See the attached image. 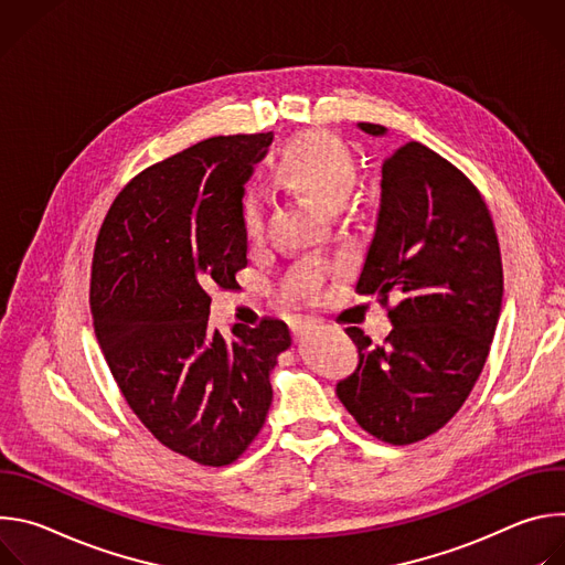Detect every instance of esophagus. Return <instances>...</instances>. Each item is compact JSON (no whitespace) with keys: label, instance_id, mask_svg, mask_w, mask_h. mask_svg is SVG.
I'll return each mask as SVG.
<instances>
[{"label":"esophagus","instance_id":"1","mask_svg":"<svg viewBox=\"0 0 565 565\" xmlns=\"http://www.w3.org/2000/svg\"><path fill=\"white\" fill-rule=\"evenodd\" d=\"M312 333H315V324H312V321H297V324L292 327V335H295L299 342L308 340Z\"/></svg>","mask_w":565,"mask_h":565}]
</instances>
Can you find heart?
Returning a JSON list of instances; mask_svg holds the SVG:
<instances>
[{
  "mask_svg": "<svg viewBox=\"0 0 565 565\" xmlns=\"http://www.w3.org/2000/svg\"><path fill=\"white\" fill-rule=\"evenodd\" d=\"M277 172L284 183L329 210H340L358 183L353 153L329 134H308L290 142ZM241 221L250 244H259L266 230V207L259 192L250 190L244 196Z\"/></svg>",
  "mask_w": 565,
  "mask_h": 565,
  "instance_id": "1",
  "label": "heart"
}]
</instances>
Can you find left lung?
<instances>
[{
	"mask_svg": "<svg viewBox=\"0 0 565 565\" xmlns=\"http://www.w3.org/2000/svg\"><path fill=\"white\" fill-rule=\"evenodd\" d=\"M369 136L386 127L358 122ZM355 290L386 303L393 331L373 347L347 329L360 364L338 384L358 425L391 445L445 427L473 388L497 333L503 266L486 201L449 160L407 142L382 160L375 234Z\"/></svg>",
	"mask_w": 565,
	"mask_h": 565,
	"instance_id": "obj_1",
	"label": "left lung"
}]
</instances>
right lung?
I'll list each match as a JSON object with an SVG mask.
<instances>
[{"mask_svg": "<svg viewBox=\"0 0 565 565\" xmlns=\"http://www.w3.org/2000/svg\"><path fill=\"white\" fill-rule=\"evenodd\" d=\"M273 131L216 136L151 166L114 201L92 266L98 344L127 405L172 451L221 467L264 427L270 371L290 347L279 319L210 327V286L248 266L246 183Z\"/></svg>", "mask_w": 565, "mask_h": 565, "instance_id": "obj_1", "label": "right lung"}]
</instances>
